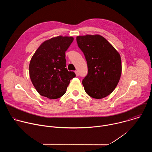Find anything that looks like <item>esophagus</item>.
<instances>
[{
    "label": "esophagus",
    "instance_id": "obj_1",
    "mask_svg": "<svg viewBox=\"0 0 152 152\" xmlns=\"http://www.w3.org/2000/svg\"><path fill=\"white\" fill-rule=\"evenodd\" d=\"M75 73H76V76H79V72H78V71H75Z\"/></svg>",
    "mask_w": 152,
    "mask_h": 152
}]
</instances>
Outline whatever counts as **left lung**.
Segmentation results:
<instances>
[{
	"label": "left lung",
	"mask_w": 152,
	"mask_h": 152,
	"mask_svg": "<svg viewBox=\"0 0 152 152\" xmlns=\"http://www.w3.org/2000/svg\"><path fill=\"white\" fill-rule=\"evenodd\" d=\"M77 46L87 62L88 73L82 80L85 92L94 99H102L115 88L121 74L118 52L99 35L78 36Z\"/></svg>",
	"instance_id": "obj_1"
}]
</instances>
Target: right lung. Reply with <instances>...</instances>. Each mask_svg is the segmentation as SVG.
<instances>
[{"mask_svg": "<svg viewBox=\"0 0 152 152\" xmlns=\"http://www.w3.org/2000/svg\"><path fill=\"white\" fill-rule=\"evenodd\" d=\"M73 37L59 36L45 41L37 49L29 64L32 84L42 96L56 99L66 93L70 80L76 77L66 67V52Z\"/></svg>", "mask_w": 152, "mask_h": 152, "instance_id": "right-lung-1", "label": "right lung"}]
</instances>
